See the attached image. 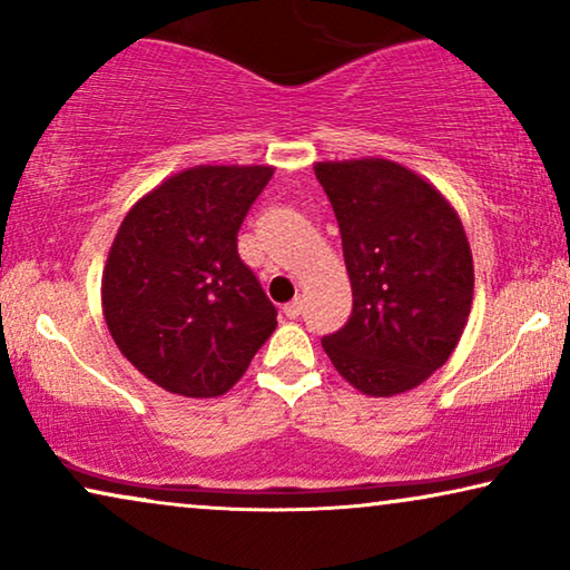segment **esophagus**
<instances>
[{"label":"esophagus","mask_w":570,"mask_h":570,"mask_svg":"<svg viewBox=\"0 0 570 570\" xmlns=\"http://www.w3.org/2000/svg\"><path fill=\"white\" fill-rule=\"evenodd\" d=\"M301 311H303V301L295 298V301H291V303H287V306L283 308V314H285L287 318H298Z\"/></svg>","instance_id":"esophagus-1"}]
</instances>
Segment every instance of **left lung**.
Returning a JSON list of instances; mask_svg holds the SVG:
<instances>
[{"label":"left lung","mask_w":570,"mask_h":570,"mask_svg":"<svg viewBox=\"0 0 570 570\" xmlns=\"http://www.w3.org/2000/svg\"><path fill=\"white\" fill-rule=\"evenodd\" d=\"M337 217L353 314L322 345L355 389L402 394L454 353L472 308L474 267L462 220L400 163H316Z\"/></svg>","instance_id":"obj_1"}]
</instances>
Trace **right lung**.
Segmentation results:
<instances>
[{"mask_svg": "<svg viewBox=\"0 0 570 570\" xmlns=\"http://www.w3.org/2000/svg\"><path fill=\"white\" fill-rule=\"evenodd\" d=\"M269 166H197L137 202L104 272V316L124 357L181 396H220L277 326L238 256V230Z\"/></svg>", "mask_w": 570, "mask_h": 570, "instance_id": "1", "label": "right lung"}]
</instances>
